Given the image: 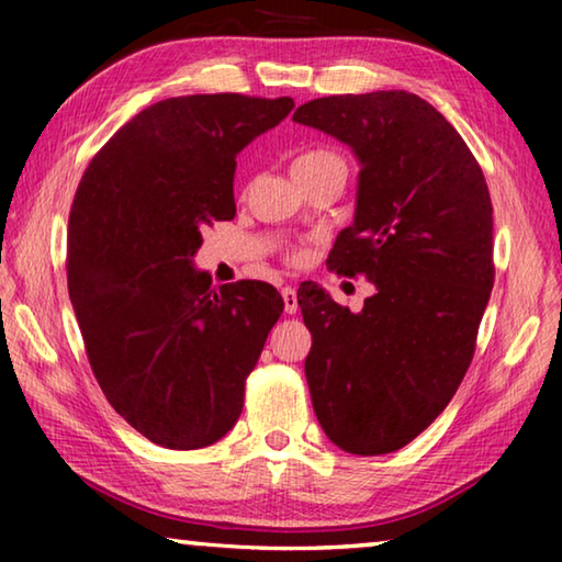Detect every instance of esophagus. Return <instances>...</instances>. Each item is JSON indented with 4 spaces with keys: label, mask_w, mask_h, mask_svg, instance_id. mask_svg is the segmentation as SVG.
I'll use <instances>...</instances> for the list:
<instances>
[{
    "label": "esophagus",
    "mask_w": 562,
    "mask_h": 562,
    "mask_svg": "<svg viewBox=\"0 0 562 562\" xmlns=\"http://www.w3.org/2000/svg\"><path fill=\"white\" fill-rule=\"evenodd\" d=\"M282 292V300H284V312H288V315H294V312L300 310V304H297V290L294 288H282L280 290Z\"/></svg>",
    "instance_id": "34e87169"
}]
</instances>
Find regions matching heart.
Returning <instances> with one entry per match:
<instances>
[{"label": "heart", "instance_id": "heart-1", "mask_svg": "<svg viewBox=\"0 0 562 562\" xmlns=\"http://www.w3.org/2000/svg\"><path fill=\"white\" fill-rule=\"evenodd\" d=\"M329 164H341V158L335 154V150H327V148H310L300 154L297 158L292 160V173H302V170H315L322 166H329Z\"/></svg>", "mask_w": 562, "mask_h": 562}]
</instances>
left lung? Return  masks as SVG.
Listing matches in <instances>:
<instances>
[{"mask_svg": "<svg viewBox=\"0 0 562 562\" xmlns=\"http://www.w3.org/2000/svg\"><path fill=\"white\" fill-rule=\"evenodd\" d=\"M292 121L355 154V223L327 265L374 284L361 312L317 282L300 284L312 406L341 451L392 453L443 412L471 364L493 288L486 178L459 131L416 93L325 97Z\"/></svg>", "mask_w": 562, "mask_h": 562, "instance_id": "8db88e82", "label": "left lung"}]
</instances>
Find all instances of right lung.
<instances>
[{
  "mask_svg": "<svg viewBox=\"0 0 562 562\" xmlns=\"http://www.w3.org/2000/svg\"><path fill=\"white\" fill-rule=\"evenodd\" d=\"M294 109L290 97L158 101L109 138L69 215V297L97 382L164 449L211 446L243 412L284 302L268 282L213 290L203 227L235 217V158Z\"/></svg>",
  "mask_w": 562,
  "mask_h": 562,
  "instance_id": "add662e5",
  "label": "right lung"
}]
</instances>
